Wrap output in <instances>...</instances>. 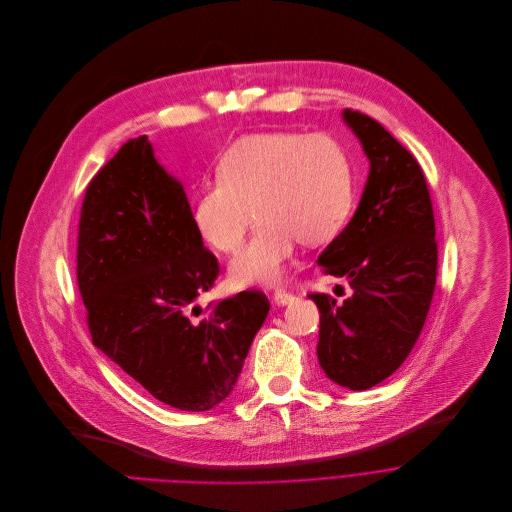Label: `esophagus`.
<instances>
[{
	"label": "esophagus",
	"mask_w": 512,
	"mask_h": 512,
	"mask_svg": "<svg viewBox=\"0 0 512 512\" xmlns=\"http://www.w3.org/2000/svg\"><path fill=\"white\" fill-rule=\"evenodd\" d=\"M272 298H274L276 304H288V302L294 298V294H292V292H286V290H282V288H276L274 294H272Z\"/></svg>",
	"instance_id": "esophagus-1"
}]
</instances>
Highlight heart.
Here are the masks:
<instances>
[{
    "label": "heart",
    "mask_w": 512,
    "mask_h": 512,
    "mask_svg": "<svg viewBox=\"0 0 512 512\" xmlns=\"http://www.w3.org/2000/svg\"><path fill=\"white\" fill-rule=\"evenodd\" d=\"M218 179L193 201L199 236L222 254L236 252L258 218L250 244L230 266L238 286L278 282L294 244L321 246L345 226L353 208V169L345 149L325 133L270 131L236 141L218 161Z\"/></svg>",
    "instance_id": "b5f03b06"
}]
</instances>
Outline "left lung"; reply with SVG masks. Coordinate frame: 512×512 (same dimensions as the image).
Returning a JSON list of instances; mask_svg holds the SVG:
<instances>
[{"label":"left lung","mask_w":512,"mask_h":512,"mask_svg":"<svg viewBox=\"0 0 512 512\" xmlns=\"http://www.w3.org/2000/svg\"><path fill=\"white\" fill-rule=\"evenodd\" d=\"M371 169L359 208L325 248V274L343 276L353 296L337 304L313 292L321 313L317 355L335 383L353 391L387 379L414 349L438 276L430 189L416 157L375 119L345 109Z\"/></svg>","instance_id":"8db88e82"}]
</instances>
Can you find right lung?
Listing matches in <instances>:
<instances>
[{
    "mask_svg": "<svg viewBox=\"0 0 512 512\" xmlns=\"http://www.w3.org/2000/svg\"><path fill=\"white\" fill-rule=\"evenodd\" d=\"M218 276L181 183L155 161L147 135L127 141L90 179L80 210L76 280L92 343L159 401L212 410L270 311L264 292L244 290L191 321Z\"/></svg>",
    "mask_w": 512,
    "mask_h": 512,
    "instance_id": "right-lung-1",
    "label": "right lung"
}]
</instances>
